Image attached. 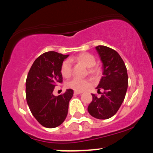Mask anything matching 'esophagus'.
Returning a JSON list of instances; mask_svg holds the SVG:
<instances>
[{
    "label": "esophagus",
    "instance_id": "34e87169",
    "mask_svg": "<svg viewBox=\"0 0 153 153\" xmlns=\"http://www.w3.org/2000/svg\"><path fill=\"white\" fill-rule=\"evenodd\" d=\"M82 92L74 91V95H79V94H82Z\"/></svg>",
    "mask_w": 153,
    "mask_h": 153
}]
</instances>
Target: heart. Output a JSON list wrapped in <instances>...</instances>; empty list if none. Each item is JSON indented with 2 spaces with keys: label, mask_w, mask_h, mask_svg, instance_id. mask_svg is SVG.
Instances as JSON below:
<instances>
[{
  "label": "heart",
  "mask_w": 153,
  "mask_h": 153,
  "mask_svg": "<svg viewBox=\"0 0 153 153\" xmlns=\"http://www.w3.org/2000/svg\"><path fill=\"white\" fill-rule=\"evenodd\" d=\"M72 60H75L77 62L84 64L88 68H92V67L95 66L96 63V60L95 57L91 54L88 53V52H82L80 53L75 57L74 59H71ZM60 72H61L62 76L65 78H68L71 75L72 73V66L71 63L69 60H64L61 65V68H60ZM90 74L96 73V70L94 68H90L89 70ZM91 85L90 81L87 79H80L75 77L71 79L66 83L67 88L72 89L75 91L77 92H82L85 90L87 88H88Z\"/></svg>",
  "instance_id": "b5f03b06"
}]
</instances>
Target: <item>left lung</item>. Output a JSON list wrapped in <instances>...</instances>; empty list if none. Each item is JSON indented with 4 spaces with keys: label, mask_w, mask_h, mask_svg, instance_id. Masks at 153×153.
Masks as SVG:
<instances>
[{
    "label": "left lung",
    "mask_w": 153,
    "mask_h": 153,
    "mask_svg": "<svg viewBox=\"0 0 153 153\" xmlns=\"http://www.w3.org/2000/svg\"><path fill=\"white\" fill-rule=\"evenodd\" d=\"M96 50L103 63V76L96 89L103 92L99 98L92 94L93 100L88 110L93 117L106 120L114 116L120 107L127 92L128 78L126 65L115 50L102 45L96 47Z\"/></svg>",
    "instance_id": "1"
}]
</instances>
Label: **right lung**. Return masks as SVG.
Wrapping results in <instances>:
<instances>
[{"mask_svg":"<svg viewBox=\"0 0 153 153\" xmlns=\"http://www.w3.org/2000/svg\"><path fill=\"white\" fill-rule=\"evenodd\" d=\"M69 55L47 52L33 63L26 79V100L34 117L44 127L53 128L61 125L66 118L68 103L73 90L55 96L52 93L58 83L63 82L60 68Z\"/></svg>","mask_w":153,"mask_h":153,"instance_id":"right-lung-1","label":"right lung"}]
</instances>
